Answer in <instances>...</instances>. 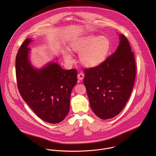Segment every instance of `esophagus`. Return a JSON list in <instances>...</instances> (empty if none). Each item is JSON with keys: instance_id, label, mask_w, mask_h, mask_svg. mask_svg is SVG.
Wrapping results in <instances>:
<instances>
[{"instance_id": "34e87169", "label": "esophagus", "mask_w": 156, "mask_h": 156, "mask_svg": "<svg viewBox=\"0 0 156 156\" xmlns=\"http://www.w3.org/2000/svg\"><path fill=\"white\" fill-rule=\"evenodd\" d=\"M77 78L79 80H83V79L84 78V74L83 73H79L78 74H77Z\"/></svg>"}]
</instances>
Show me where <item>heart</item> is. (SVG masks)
Instances as JSON below:
<instances>
[{
	"mask_svg": "<svg viewBox=\"0 0 156 156\" xmlns=\"http://www.w3.org/2000/svg\"><path fill=\"white\" fill-rule=\"evenodd\" d=\"M72 51L79 55L82 65L88 68L98 67L107 59L111 49V42L106 36L89 35L79 38L70 45ZM65 61L72 64L74 59L68 51L63 53Z\"/></svg>",
	"mask_w": 156,
	"mask_h": 156,
	"instance_id": "1",
	"label": "heart"
}]
</instances>
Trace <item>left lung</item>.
I'll return each instance as SVG.
<instances>
[{"label":"left lung","instance_id":"8db88e82","mask_svg":"<svg viewBox=\"0 0 156 156\" xmlns=\"http://www.w3.org/2000/svg\"><path fill=\"white\" fill-rule=\"evenodd\" d=\"M115 52L98 67L85 69L83 83L90 106L102 119L116 116L131 95L136 76L133 53L127 38L119 34Z\"/></svg>","mask_w":156,"mask_h":156}]
</instances>
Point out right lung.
<instances>
[{"mask_svg":"<svg viewBox=\"0 0 156 156\" xmlns=\"http://www.w3.org/2000/svg\"><path fill=\"white\" fill-rule=\"evenodd\" d=\"M32 38L21 45L16 60L17 86L24 101L41 119L51 124L63 121L69 111L70 96L76 85V69L66 70L58 58L40 68L34 67L30 59Z\"/></svg>","mask_w":156,"mask_h":156,"instance_id":"1","label":"right lung"}]
</instances>
